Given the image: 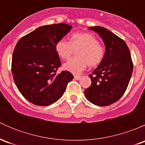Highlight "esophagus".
<instances>
[{"label":"esophagus","instance_id":"obj_1","mask_svg":"<svg viewBox=\"0 0 145 145\" xmlns=\"http://www.w3.org/2000/svg\"><path fill=\"white\" fill-rule=\"evenodd\" d=\"M74 78H75L76 80H79V79H81V76H80L75 75L74 76Z\"/></svg>","mask_w":145,"mask_h":145}]
</instances>
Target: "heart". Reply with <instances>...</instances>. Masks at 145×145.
I'll return each mask as SVG.
<instances>
[{"instance_id": "obj_1", "label": "heart", "mask_w": 145, "mask_h": 145, "mask_svg": "<svg viewBox=\"0 0 145 145\" xmlns=\"http://www.w3.org/2000/svg\"><path fill=\"white\" fill-rule=\"evenodd\" d=\"M77 50L76 57L64 64V68L74 74H79L86 68L98 66L104 59L105 48L98 39L90 33H74L70 41L59 40L55 45V51L59 57L67 59Z\"/></svg>"}]
</instances>
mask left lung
<instances>
[{
    "label": "left lung",
    "instance_id": "1",
    "mask_svg": "<svg viewBox=\"0 0 145 145\" xmlns=\"http://www.w3.org/2000/svg\"><path fill=\"white\" fill-rule=\"evenodd\" d=\"M97 32L105 45L102 62L89 77L91 85L84 94L97 106H108L122 97L132 76L133 64L131 52L123 40L105 28L89 27Z\"/></svg>",
    "mask_w": 145,
    "mask_h": 145
}]
</instances>
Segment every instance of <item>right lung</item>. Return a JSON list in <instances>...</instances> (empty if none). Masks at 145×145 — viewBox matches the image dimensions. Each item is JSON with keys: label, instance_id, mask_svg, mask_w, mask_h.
Wrapping results in <instances>:
<instances>
[{"label": "right lung", "instance_id": "right-lung-1", "mask_svg": "<svg viewBox=\"0 0 145 145\" xmlns=\"http://www.w3.org/2000/svg\"><path fill=\"white\" fill-rule=\"evenodd\" d=\"M67 24L40 27L19 40L12 58V74L17 88L29 102L48 106L63 95L71 73L57 74L61 62L55 51L58 40L71 30Z\"/></svg>", "mask_w": 145, "mask_h": 145}]
</instances>
